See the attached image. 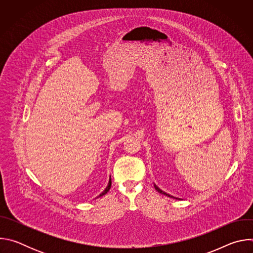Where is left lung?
<instances>
[{
  "mask_svg": "<svg viewBox=\"0 0 253 253\" xmlns=\"http://www.w3.org/2000/svg\"><path fill=\"white\" fill-rule=\"evenodd\" d=\"M154 188L159 192V193H161V194H163V195H165V196H168V197H170V198H174V199H180V198H177V197H175V196H172V195H170V194H168V193H166L165 191H163V190H161L155 183H154ZM181 200V199H180Z\"/></svg>",
  "mask_w": 253,
  "mask_h": 253,
  "instance_id": "left-lung-1",
  "label": "left lung"
}]
</instances>
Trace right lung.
<instances>
[{"label": "right lung", "instance_id": "add662e5", "mask_svg": "<svg viewBox=\"0 0 253 253\" xmlns=\"http://www.w3.org/2000/svg\"><path fill=\"white\" fill-rule=\"evenodd\" d=\"M110 188H111V176H110V178H109V182H108V185H107V187L104 189V191L100 194V195H98L96 198H99V197H101V196H103V195H105L108 191L110 190Z\"/></svg>", "mask_w": 253, "mask_h": 253}]
</instances>
